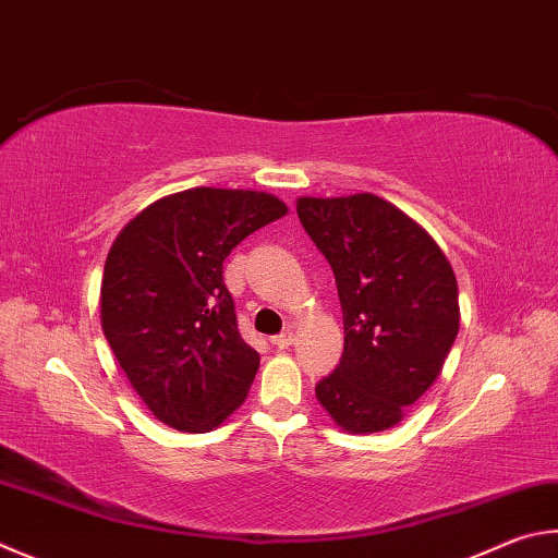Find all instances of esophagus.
<instances>
[{
	"label": "esophagus",
	"instance_id": "obj_1",
	"mask_svg": "<svg viewBox=\"0 0 558 558\" xmlns=\"http://www.w3.org/2000/svg\"><path fill=\"white\" fill-rule=\"evenodd\" d=\"M292 341H295V337H292V329H286L282 333H278V337H272V347L288 349Z\"/></svg>",
	"mask_w": 558,
	"mask_h": 558
}]
</instances>
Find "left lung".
<instances>
[{
	"label": "left lung",
	"instance_id": "1",
	"mask_svg": "<svg viewBox=\"0 0 558 558\" xmlns=\"http://www.w3.org/2000/svg\"><path fill=\"white\" fill-rule=\"evenodd\" d=\"M298 217L329 260L343 312V356L317 400L343 432L390 429L439 378L459 333L451 263L417 221L371 192L298 197Z\"/></svg>",
	"mask_w": 558,
	"mask_h": 558
}]
</instances>
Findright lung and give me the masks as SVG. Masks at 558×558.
I'll return each instance as SVG.
<instances>
[{"label": "right lung", "instance_id": "add662e5", "mask_svg": "<svg viewBox=\"0 0 558 558\" xmlns=\"http://www.w3.org/2000/svg\"><path fill=\"white\" fill-rule=\"evenodd\" d=\"M286 215L268 192L192 187L138 211L111 244L102 331L131 388L168 427L209 432L246 400L260 356L239 333L225 258Z\"/></svg>", "mask_w": 558, "mask_h": 558}]
</instances>
